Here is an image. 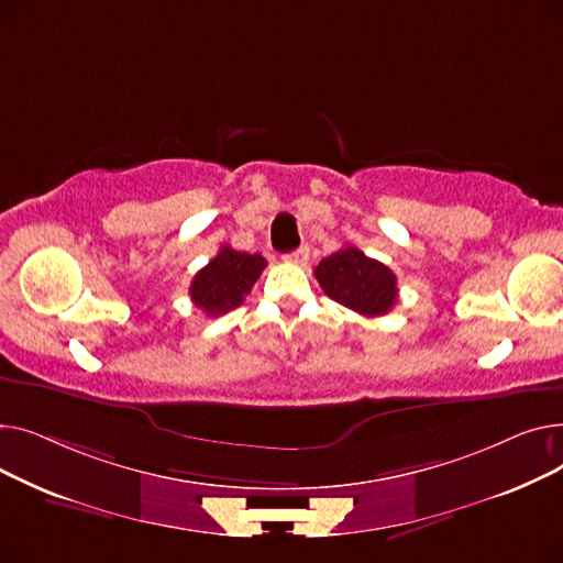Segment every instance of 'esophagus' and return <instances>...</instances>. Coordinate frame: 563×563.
Wrapping results in <instances>:
<instances>
[{"label":"esophagus","mask_w":563,"mask_h":563,"mask_svg":"<svg viewBox=\"0 0 563 563\" xmlns=\"http://www.w3.org/2000/svg\"><path fill=\"white\" fill-rule=\"evenodd\" d=\"M308 246H301L297 251H291L285 255V262H291V264H306L308 262Z\"/></svg>","instance_id":"esophagus-1"}]
</instances>
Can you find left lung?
Instances as JSON below:
<instances>
[{"mask_svg": "<svg viewBox=\"0 0 563 563\" xmlns=\"http://www.w3.org/2000/svg\"><path fill=\"white\" fill-rule=\"evenodd\" d=\"M314 278L333 301L363 317L388 314L397 303V276L356 246H344L323 257L317 264Z\"/></svg>", "mask_w": 563, "mask_h": 563, "instance_id": "obj_1", "label": "left lung"}]
</instances>
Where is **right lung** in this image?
Wrapping results in <instances>:
<instances>
[{"label":"right lung","mask_w":563,"mask_h":563,"mask_svg":"<svg viewBox=\"0 0 563 563\" xmlns=\"http://www.w3.org/2000/svg\"><path fill=\"white\" fill-rule=\"evenodd\" d=\"M264 266L266 260L260 253L251 255L221 246L217 257L207 262V266L194 276L189 297L205 314H225L244 303V297L253 289Z\"/></svg>","instance_id":"1"}]
</instances>
